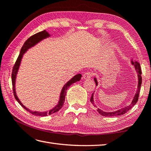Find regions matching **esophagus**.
Here are the masks:
<instances>
[{"label":"esophagus","mask_w":151,"mask_h":151,"mask_svg":"<svg viewBox=\"0 0 151 151\" xmlns=\"http://www.w3.org/2000/svg\"><path fill=\"white\" fill-rule=\"evenodd\" d=\"M92 75L93 74L90 73V72H87V73H85L84 75H83V76H82V78H83V79L84 80H88V79H90L91 76H92Z\"/></svg>","instance_id":"34e87169"}]
</instances>
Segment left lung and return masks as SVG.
I'll return each mask as SVG.
<instances>
[{
    "label": "left lung",
    "mask_w": 151,
    "mask_h": 151,
    "mask_svg": "<svg viewBox=\"0 0 151 151\" xmlns=\"http://www.w3.org/2000/svg\"><path fill=\"white\" fill-rule=\"evenodd\" d=\"M132 63L135 65V69H136L137 72L138 73V80H139V82H138V88H137V92H136V93H135V97H134V99H133V100H132V103H131L130 105H128V106H127V107H126L124 108H122V109H119V110H118L116 111H114V112H111V113H109V112L103 111L101 110V109H99L97 108V111L98 112V113L102 115L103 116H106V117H108V116H120V115H122V114H124L128 111L130 110V109L137 103V102L138 101V99H139V92H140V90H141V83H142V76H141V67H140L139 63H137V62H133V61H132ZM94 81H95L96 86H97V79L96 78H94ZM90 101H91V103H92V105L94 106V107H96V106L94 105V103H93V94H92V96H91V98H90Z\"/></svg>",
    "instance_id": "left-lung-1"
}]
</instances>
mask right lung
<instances>
[{
	"label": "right lung",
	"mask_w": 151,
	"mask_h": 151,
	"mask_svg": "<svg viewBox=\"0 0 151 151\" xmlns=\"http://www.w3.org/2000/svg\"><path fill=\"white\" fill-rule=\"evenodd\" d=\"M49 37V34L48 32H47L46 30H44L42 31L38 32L37 33L33 35H32L31 37H29L25 43L23 44V45L22 46V49H21V51L19 54L18 55V58H17V60L15 63L13 67V69H12V88H13V92H14V95L15 98L19 104L22 106V107L24 108L26 111H27L29 113H30L31 114L35 115V116H48V115H50L53 113H57V112L60 110V109L63 107V105H64V102H65V96H66V93H67V90L69 88L70 85L75 83V82L79 81L81 78L82 75L81 74H78V75H75L74 77L70 79V81L67 82L65 85L64 86L63 89L61 90V95H60V101H59L58 104L55 106V107L52 109V110L49 111L48 112H37V111H32L31 110H29V109L25 107L24 105H23L21 101L19 100L18 97L16 96V90H15V81H16V75L17 73V70H18L19 65H20V62L21 60H22L23 54L29 48L35 45L37 43H38L39 41L41 40H42L43 38H45L46 37Z\"/></svg>",
	"instance_id": "right-lung-1"
}]
</instances>
